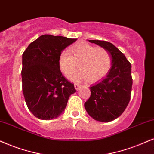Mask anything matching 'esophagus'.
<instances>
[{"label": "esophagus", "instance_id": "esophagus-1", "mask_svg": "<svg viewBox=\"0 0 154 154\" xmlns=\"http://www.w3.org/2000/svg\"><path fill=\"white\" fill-rule=\"evenodd\" d=\"M74 87H75V90L78 91L79 89V88H80V85L77 84V83H75V84H74Z\"/></svg>", "mask_w": 154, "mask_h": 154}]
</instances>
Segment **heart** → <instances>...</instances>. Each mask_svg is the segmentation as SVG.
Returning a JSON list of instances; mask_svg holds the SVG:
<instances>
[{
    "label": "heart",
    "mask_w": 154,
    "mask_h": 154,
    "mask_svg": "<svg viewBox=\"0 0 154 154\" xmlns=\"http://www.w3.org/2000/svg\"><path fill=\"white\" fill-rule=\"evenodd\" d=\"M70 52L63 51L58 56V66L66 77L70 76L78 68L80 71L70 77L73 81L87 80L95 83L101 80L111 67V57L104 48H96L87 43L72 45Z\"/></svg>",
    "instance_id": "b5f03b06"
}]
</instances>
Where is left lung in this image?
Wrapping results in <instances>:
<instances>
[{
    "mask_svg": "<svg viewBox=\"0 0 154 154\" xmlns=\"http://www.w3.org/2000/svg\"><path fill=\"white\" fill-rule=\"evenodd\" d=\"M106 48L111 57V68L106 76L91 87V96L84 103L90 116L109 122L123 113L131 99L133 79L131 65L114 45L105 41L89 40Z\"/></svg>",
    "mask_w": 154,
    "mask_h": 154,
    "instance_id": "1",
    "label": "left lung"
}]
</instances>
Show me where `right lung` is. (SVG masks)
<instances>
[{"label":"right lung","instance_id":"right-lung-1","mask_svg":"<svg viewBox=\"0 0 154 154\" xmlns=\"http://www.w3.org/2000/svg\"><path fill=\"white\" fill-rule=\"evenodd\" d=\"M76 40L42 35L23 54V93L28 109L38 119H56L65 110L70 96L76 91L58 66L60 53Z\"/></svg>","mask_w":154,"mask_h":154}]
</instances>
